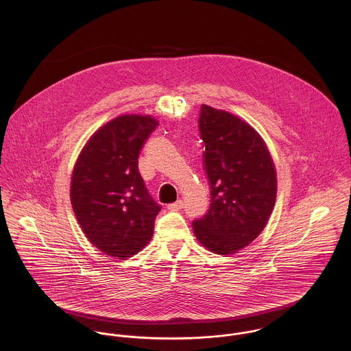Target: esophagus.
Wrapping results in <instances>:
<instances>
[{"instance_id":"1","label":"esophagus","mask_w":351,"mask_h":351,"mask_svg":"<svg viewBox=\"0 0 351 351\" xmlns=\"http://www.w3.org/2000/svg\"><path fill=\"white\" fill-rule=\"evenodd\" d=\"M182 208H184V201L182 200L176 201V202L167 205V209H170V210H180Z\"/></svg>"}]
</instances>
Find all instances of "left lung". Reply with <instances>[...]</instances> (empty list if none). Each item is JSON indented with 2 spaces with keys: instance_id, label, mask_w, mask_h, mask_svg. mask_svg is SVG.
<instances>
[{
  "instance_id": "obj_1",
  "label": "left lung",
  "mask_w": 351,
  "mask_h": 351,
  "mask_svg": "<svg viewBox=\"0 0 351 351\" xmlns=\"http://www.w3.org/2000/svg\"><path fill=\"white\" fill-rule=\"evenodd\" d=\"M199 128L210 205L193 232L212 252L227 255L249 246L273 212L277 174L261 135L242 119L201 105Z\"/></svg>"
}]
</instances>
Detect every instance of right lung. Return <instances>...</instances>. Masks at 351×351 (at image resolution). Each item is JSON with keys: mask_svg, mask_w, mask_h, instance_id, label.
I'll return each mask as SVG.
<instances>
[{"mask_svg": "<svg viewBox=\"0 0 351 351\" xmlns=\"http://www.w3.org/2000/svg\"><path fill=\"white\" fill-rule=\"evenodd\" d=\"M158 124L149 114L114 117L90 136L74 165L73 210L85 237L106 255L130 258L152 238L160 205L145 186L138 158Z\"/></svg>", "mask_w": 351, "mask_h": 351, "instance_id": "obj_1", "label": "right lung"}]
</instances>
